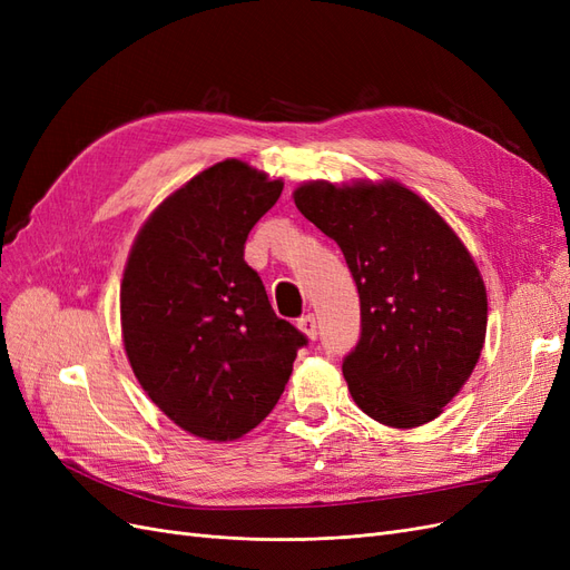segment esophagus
I'll use <instances>...</instances> for the list:
<instances>
[{
  "instance_id": "esophagus-1",
  "label": "esophagus",
  "mask_w": 570,
  "mask_h": 570,
  "mask_svg": "<svg viewBox=\"0 0 570 570\" xmlns=\"http://www.w3.org/2000/svg\"><path fill=\"white\" fill-rule=\"evenodd\" d=\"M297 327L299 331L308 337V340H316L318 337V323H316V316L314 314H306L297 321Z\"/></svg>"
}]
</instances>
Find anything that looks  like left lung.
Masks as SVG:
<instances>
[{
  "mask_svg": "<svg viewBox=\"0 0 570 570\" xmlns=\"http://www.w3.org/2000/svg\"><path fill=\"white\" fill-rule=\"evenodd\" d=\"M297 209L333 237L361 299L342 373L358 409L392 428L438 419L473 373L488 331L480 271L444 218L394 180L304 183Z\"/></svg>",
  "mask_w": 570,
  "mask_h": 570,
  "instance_id": "8db88e82",
  "label": "left lung"
}]
</instances>
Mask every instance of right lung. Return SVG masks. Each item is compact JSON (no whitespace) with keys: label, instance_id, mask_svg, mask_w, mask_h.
<instances>
[{"label":"right lung","instance_id":"add662e5","mask_svg":"<svg viewBox=\"0 0 570 570\" xmlns=\"http://www.w3.org/2000/svg\"><path fill=\"white\" fill-rule=\"evenodd\" d=\"M283 193L226 159L166 197L130 249L120 327L149 400L187 433L228 442L262 423L308 342L275 316L245 243Z\"/></svg>","mask_w":570,"mask_h":570}]
</instances>
